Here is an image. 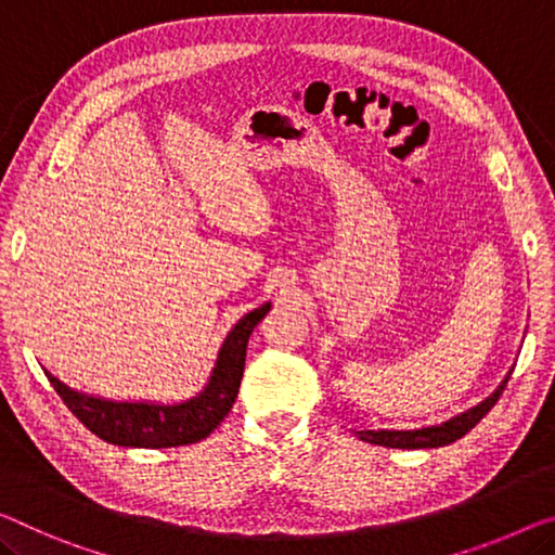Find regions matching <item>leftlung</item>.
Masks as SVG:
<instances>
[{
  "instance_id": "1",
  "label": "left lung",
  "mask_w": 555,
  "mask_h": 555,
  "mask_svg": "<svg viewBox=\"0 0 555 555\" xmlns=\"http://www.w3.org/2000/svg\"><path fill=\"white\" fill-rule=\"evenodd\" d=\"M511 371L503 376V382L495 386L489 396H486V399L474 403V406L463 409L461 413H453V416L443 418L441 424H428L421 428H376V431L374 428H369V431H357V436L361 441L374 443V446H386V449H438V446L453 443L456 438L466 436L470 428H474L478 421L493 409V403L499 401V396L508 384Z\"/></svg>"
}]
</instances>
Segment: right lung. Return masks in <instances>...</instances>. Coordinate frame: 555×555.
<instances>
[{
	"label": "right lung",
	"instance_id": "1",
	"mask_svg": "<svg viewBox=\"0 0 555 555\" xmlns=\"http://www.w3.org/2000/svg\"><path fill=\"white\" fill-rule=\"evenodd\" d=\"M269 309L271 301H263L231 326L204 388L184 401L102 399L69 388L52 374H47L49 384L62 396L66 409L106 443L129 446V449H171V446L196 443L209 436L234 406L244 376L249 336Z\"/></svg>",
	"mask_w": 555,
	"mask_h": 555
}]
</instances>
